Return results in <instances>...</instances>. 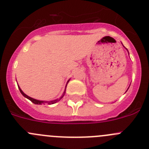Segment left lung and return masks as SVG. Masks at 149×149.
<instances>
[{
    "label": "left lung",
    "mask_w": 149,
    "mask_h": 149,
    "mask_svg": "<svg viewBox=\"0 0 149 149\" xmlns=\"http://www.w3.org/2000/svg\"><path fill=\"white\" fill-rule=\"evenodd\" d=\"M121 44H122V43H121ZM122 45H123V44H122ZM123 47H124V46H123ZM126 49L127 50V48H126ZM127 51H128V50H127ZM128 54H129V51H128ZM129 86H130V85H129ZM129 87H128V89H129ZM128 89H127V90H128ZM127 90H126V91H127Z\"/></svg>",
    "instance_id": "8db88e82"
}]
</instances>
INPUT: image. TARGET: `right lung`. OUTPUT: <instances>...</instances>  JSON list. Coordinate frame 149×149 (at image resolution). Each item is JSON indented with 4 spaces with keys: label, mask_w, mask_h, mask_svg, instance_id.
Instances as JSON below:
<instances>
[{
    "label": "right lung",
    "mask_w": 149,
    "mask_h": 149,
    "mask_svg": "<svg viewBox=\"0 0 149 149\" xmlns=\"http://www.w3.org/2000/svg\"><path fill=\"white\" fill-rule=\"evenodd\" d=\"M69 81H70V79H69V80H68V82H67L66 86H65V91H64V93H63V94H62V96H61L59 98H56V99L52 100V101H40V100H37V99H35V98H31V97L29 96V95H26V94H25L24 93H23V90H22L21 89H20V87H18V88H19V90H20V93H21L22 95H23V96L25 97V98H28V99H29V100H30V101H31V102H32V103H34V104H39V105H40V104H55V103L58 102V101H59L61 99H62V98H63V96H64V95H65V91H66L67 84H68V83L69 82Z\"/></svg>",
    "instance_id": "1"
}]
</instances>
